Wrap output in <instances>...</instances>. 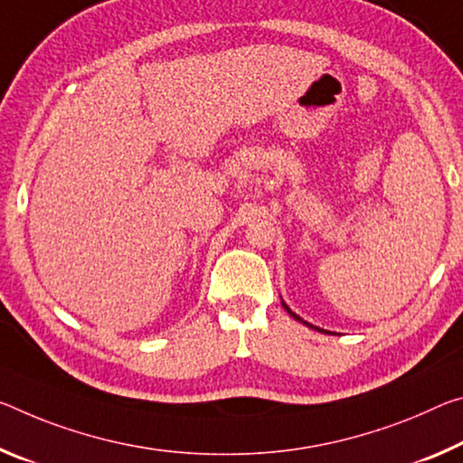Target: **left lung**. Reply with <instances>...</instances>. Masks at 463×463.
Instances as JSON below:
<instances>
[{"instance_id": "obj_1", "label": "left lung", "mask_w": 463, "mask_h": 463, "mask_svg": "<svg viewBox=\"0 0 463 463\" xmlns=\"http://www.w3.org/2000/svg\"><path fill=\"white\" fill-rule=\"evenodd\" d=\"M284 309H286V311H288V313L292 315V317H295L297 321H303V319H300V317H298V315H297V313H292V311H290V309H288V307H286V305H284ZM303 324H307V321H303ZM307 326H309V327H313L311 324H307ZM313 329H319V327H313ZM319 332H324V329H319Z\"/></svg>"}]
</instances>
